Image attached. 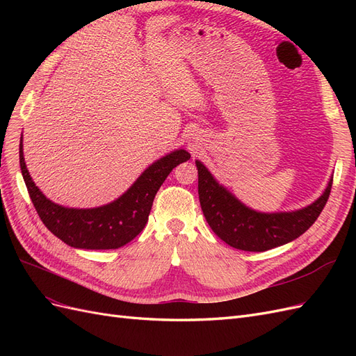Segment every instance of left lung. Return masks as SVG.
Masks as SVG:
<instances>
[{
	"instance_id": "1",
	"label": "left lung",
	"mask_w": 356,
	"mask_h": 356,
	"mask_svg": "<svg viewBox=\"0 0 356 356\" xmlns=\"http://www.w3.org/2000/svg\"><path fill=\"white\" fill-rule=\"evenodd\" d=\"M196 166L199 200L209 227L227 245L250 252L272 250L303 234L324 209L332 186V179H330L322 196L303 209L264 213L245 207L218 184L202 161L196 160Z\"/></svg>"
}]
</instances>
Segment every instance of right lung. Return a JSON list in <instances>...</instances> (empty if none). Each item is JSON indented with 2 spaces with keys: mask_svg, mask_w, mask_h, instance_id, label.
<instances>
[{
  "mask_svg": "<svg viewBox=\"0 0 356 356\" xmlns=\"http://www.w3.org/2000/svg\"><path fill=\"white\" fill-rule=\"evenodd\" d=\"M190 159L186 149H175L148 166L132 187L117 200L99 208H65L47 199L32 181L20 139L19 160L29 197L42 224L62 242L80 250H117L135 239L148 221L153 200L172 169Z\"/></svg>",
  "mask_w": 356,
  "mask_h": 356,
  "instance_id": "add662e5",
  "label": "right lung"
}]
</instances>
